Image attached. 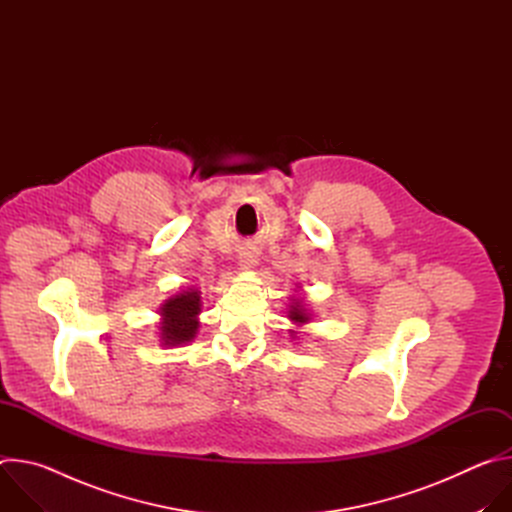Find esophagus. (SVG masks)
<instances>
[{"label":"esophagus","mask_w":512,"mask_h":512,"mask_svg":"<svg viewBox=\"0 0 512 512\" xmlns=\"http://www.w3.org/2000/svg\"><path fill=\"white\" fill-rule=\"evenodd\" d=\"M257 263H259V259H257V253H255V251H243V253L239 255V265H241V269H253Z\"/></svg>","instance_id":"esophagus-1"}]
</instances>
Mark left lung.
Masks as SVG:
<instances>
[{
  "instance_id": "8db88e82",
  "label": "left lung",
  "mask_w": 512,
  "mask_h": 512,
  "mask_svg": "<svg viewBox=\"0 0 512 512\" xmlns=\"http://www.w3.org/2000/svg\"><path fill=\"white\" fill-rule=\"evenodd\" d=\"M287 318L294 322L298 328H302L304 324H308L310 320H312V316H310V312L306 310V306L302 304V300L300 298H294L291 300V304H289V312H287ZM291 332V338H294L298 332L296 330H289Z\"/></svg>"
}]
</instances>
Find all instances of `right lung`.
Returning a JSON list of instances; mask_svg holds the SVG:
<instances>
[{"instance_id":"right-lung-1","label":"right lung","mask_w":512,"mask_h":512,"mask_svg":"<svg viewBox=\"0 0 512 512\" xmlns=\"http://www.w3.org/2000/svg\"><path fill=\"white\" fill-rule=\"evenodd\" d=\"M200 291L184 289L166 300L160 308V340L164 346H180L192 342L198 332V314L202 312Z\"/></svg>"}]
</instances>
